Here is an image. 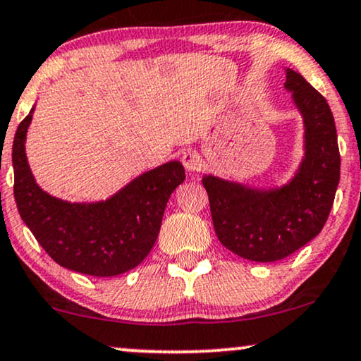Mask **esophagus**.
Returning a JSON list of instances; mask_svg holds the SVG:
<instances>
[{
    "label": "esophagus",
    "mask_w": 361,
    "mask_h": 361,
    "mask_svg": "<svg viewBox=\"0 0 361 361\" xmlns=\"http://www.w3.org/2000/svg\"><path fill=\"white\" fill-rule=\"evenodd\" d=\"M182 164H184L185 171L192 173L202 166V159L201 155L195 152V150H188V152L182 154Z\"/></svg>",
    "instance_id": "34e87169"
}]
</instances>
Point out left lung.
Instances as JSON below:
<instances>
[{
    "label": "left lung",
    "instance_id": "obj_1",
    "mask_svg": "<svg viewBox=\"0 0 361 361\" xmlns=\"http://www.w3.org/2000/svg\"><path fill=\"white\" fill-rule=\"evenodd\" d=\"M284 88L293 93L305 126V157L293 179L281 188L259 189L211 173L202 177L217 239L234 255L256 262L283 259L317 238L340 182L330 105L291 68H286Z\"/></svg>",
    "mask_w": 361,
    "mask_h": 361
}]
</instances>
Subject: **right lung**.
<instances>
[{
  "label": "right lung",
  "instance_id": "1",
  "mask_svg": "<svg viewBox=\"0 0 361 361\" xmlns=\"http://www.w3.org/2000/svg\"><path fill=\"white\" fill-rule=\"evenodd\" d=\"M33 110L13 140V192L21 219L48 256L66 269L109 278L139 266L154 247L169 197L185 179L182 164L171 160L147 171L106 201L53 197L37 184L26 159Z\"/></svg>",
  "mask_w": 361,
  "mask_h": 361
}]
</instances>
